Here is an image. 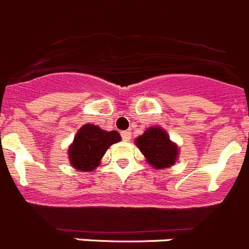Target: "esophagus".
Segmentation results:
<instances>
[{
    "label": "esophagus",
    "instance_id": "esophagus-1",
    "mask_svg": "<svg viewBox=\"0 0 249 249\" xmlns=\"http://www.w3.org/2000/svg\"><path fill=\"white\" fill-rule=\"evenodd\" d=\"M121 136H122L123 141H130L131 140V132H130V131H122V132H121Z\"/></svg>",
    "mask_w": 249,
    "mask_h": 249
}]
</instances>
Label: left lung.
Instances as JSON below:
<instances>
[{
    "label": "left lung",
    "instance_id": "left-lung-1",
    "mask_svg": "<svg viewBox=\"0 0 249 249\" xmlns=\"http://www.w3.org/2000/svg\"><path fill=\"white\" fill-rule=\"evenodd\" d=\"M136 145L148 162L156 168L172 166L178 158V146L160 127L148 128L144 135L137 137Z\"/></svg>",
    "mask_w": 249,
    "mask_h": 249
}]
</instances>
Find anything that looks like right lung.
<instances>
[{
	"mask_svg": "<svg viewBox=\"0 0 249 249\" xmlns=\"http://www.w3.org/2000/svg\"><path fill=\"white\" fill-rule=\"evenodd\" d=\"M119 140L121 136L117 131L107 132L95 124H85L69 148V159L75 170L92 171L99 166L107 149Z\"/></svg>",
	"mask_w": 249,
	"mask_h": 249,
	"instance_id": "obj_1",
	"label": "right lung"
}]
</instances>
